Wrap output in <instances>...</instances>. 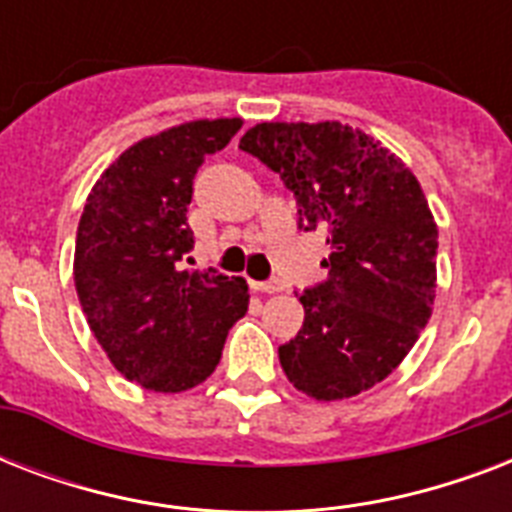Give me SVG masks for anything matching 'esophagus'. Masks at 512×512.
<instances>
[{
    "instance_id": "obj_1",
    "label": "esophagus",
    "mask_w": 512,
    "mask_h": 512,
    "mask_svg": "<svg viewBox=\"0 0 512 512\" xmlns=\"http://www.w3.org/2000/svg\"><path fill=\"white\" fill-rule=\"evenodd\" d=\"M252 284V289H257V292H265V295H273V292H281L284 289V284L276 279L271 281H249Z\"/></svg>"
}]
</instances>
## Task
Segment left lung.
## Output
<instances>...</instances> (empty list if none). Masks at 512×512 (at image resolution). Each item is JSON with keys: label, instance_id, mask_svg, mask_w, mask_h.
Listing matches in <instances>:
<instances>
[{"label": "left lung", "instance_id": "1", "mask_svg": "<svg viewBox=\"0 0 512 512\" xmlns=\"http://www.w3.org/2000/svg\"><path fill=\"white\" fill-rule=\"evenodd\" d=\"M239 148L279 172L300 228L329 244V279L300 295L303 329L279 348L281 369L316 401L374 388L412 350L436 297L438 228L417 177L340 122L255 124Z\"/></svg>", "mask_w": 512, "mask_h": 512}]
</instances>
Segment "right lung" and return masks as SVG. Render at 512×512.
I'll use <instances>...</instances> for the list:
<instances>
[{
    "label": "right lung",
    "instance_id": "obj_1",
    "mask_svg": "<svg viewBox=\"0 0 512 512\" xmlns=\"http://www.w3.org/2000/svg\"><path fill=\"white\" fill-rule=\"evenodd\" d=\"M241 124L199 119L138 140L100 175L84 204L76 295L116 372L146 390L180 393L207 380L228 329L247 313V281L180 265L193 247V177Z\"/></svg>",
    "mask_w": 512,
    "mask_h": 512
}]
</instances>
